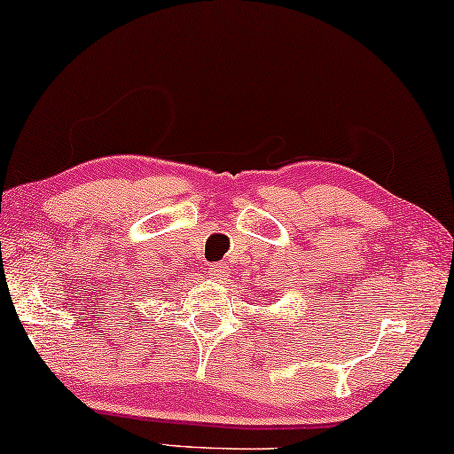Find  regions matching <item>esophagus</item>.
<instances>
[{
    "label": "esophagus",
    "instance_id": "34e87169",
    "mask_svg": "<svg viewBox=\"0 0 454 454\" xmlns=\"http://www.w3.org/2000/svg\"><path fill=\"white\" fill-rule=\"evenodd\" d=\"M208 278L215 282H223L227 278V266L225 263H213L211 268H208Z\"/></svg>",
    "mask_w": 454,
    "mask_h": 454
}]
</instances>
